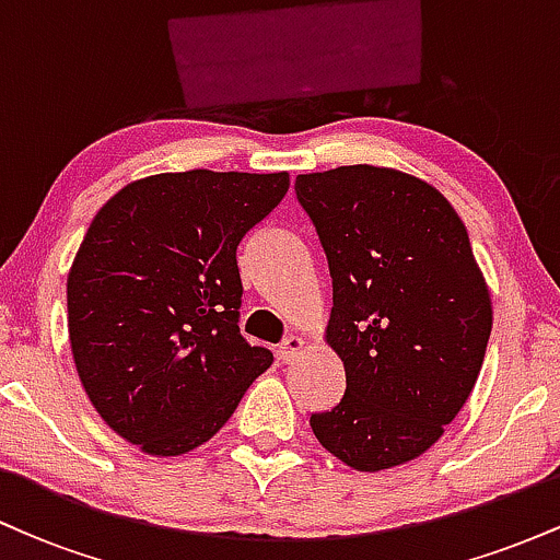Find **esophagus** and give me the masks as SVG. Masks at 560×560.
I'll use <instances>...</instances> for the list:
<instances>
[{
  "label": "esophagus",
  "mask_w": 560,
  "mask_h": 560,
  "mask_svg": "<svg viewBox=\"0 0 560 560\" xmlns=\"http://www.w3.org/2000/svg\"><path fill=\"white\" fill-rule=\"evenodd\" d=\"M302 347H305V339L298 337V334H289L284 342H281L279 350H276V355H279L281 363H292L302 352Z\"/></svg>",
  "instance_id": "1"
}]
</instances>
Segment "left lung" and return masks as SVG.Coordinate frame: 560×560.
Masks as SVG:
<instances>
[{
    "label": "left lung",
    "instance_id": "1",
    "mask_svg": "<svg viewBox=\"0 0 560 560\" xmlns=\"http://www.w3.org/2000/svg\"><path fill=\"white\" fill-rule=\"evenodd\" d=\"M294 189L329 260L324 339L347 378L342 402L311 416L313 434L355 471L416 460L464 408L490 342L464 221L436 186L384 165L302 173Z\"/></svg>",
    "mask_w": 560,
    "mask_h": 560
}]
</instances>
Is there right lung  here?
<instances>
[{"label": "right lung", "mask_w": 560, "mask_h": 560, "mask_svg": "<svg viewBox=\"0 0 560 560\" xmlns=\"http://www.w3.org/2000/svg\"><path fill=\"white\" fill-rule=\"evenodd\" d=\"M287 189V171L158 173L94 215L68 273L70 350L96 413L141 453L205 445L273 363L236 324V247Z\"/></svg>", "instance_id": "add662e5"}]
</instances>
